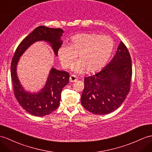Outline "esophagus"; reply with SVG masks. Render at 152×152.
<instances>
[{
    "instance_id": "1",
    "label": "esophagus",
    "mask_w": 152,
    "mask_h": 152,
    "mask_svg": "<svg viewBox=\"0 0 152 152\" xmlns=\"http://www.w3.org/2000/svg\"><path fill=\"white\" fill-rule=\"evenodd\" d=\"M69 80H70V82H76V81L77 80V77L75 75H71V76H70Z\"/></svg>"
}]
</instances>
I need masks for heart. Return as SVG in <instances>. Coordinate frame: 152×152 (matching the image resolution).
I'll use <instances>...</instances> for the list:
<instances>
[{
    "mask_svg": "<svg viewBox=\"0 0 152 152\" xmlns=\"http://www.w3.org/2000/svg\"><path fill=\"white\" fill-rule=\"evenodd\" d=\"M115 43L109 36L85 33L74 36L67 45H63L58 52V58L63 68L71 67L77 74H93L103 69L114 50Z\"/></svg>",
    "mask_w": 152,
    "mask_h": 152,
    "instance_id": "1",
    "label": "heart"
}]
</instances>
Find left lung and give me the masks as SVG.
<instances>
[{
  "label": "left lung",
  "instance_id": "obj_1",
  "mask_svg": "<svg viewBox=\"0 0 152 152\" xmlns=\"http://www.w3.org/2000/svg\"><path fill=\"white\" fill-rule=\"evenodd\" d=\"M132 59L121 41L110 63L93 76L85 77L81 103L87 111L107 115L124 102L130 90Z\"/></svg>",
  "mask_w": 152,
  "mask_h": 152
}]
</instances>
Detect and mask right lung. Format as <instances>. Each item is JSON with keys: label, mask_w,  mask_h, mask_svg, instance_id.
Wrapping results in <instances>:
<instances>
[{"label": "right lung", "mask_w": 152, "mask_h": 152, "mask_svg": "<svg viewBox=\"0 0 152 152\" xmlns=\"http://www.w3.org/2000/svg\"><path fill=\"white\" fill-rule=\"evenodd\" d=\"M64 33L61 28L37 27L20 42L11 63V76L14 94L19 104L28 113L36 116L50 114L59 105L63 88L69 82V74L52 67L45 86L37 93L24 90L17 74V66L20 56L30 46L37 41H45L50 45L56 56L63 43L61 37Z\"/></svg>", "instance_id": "obj_1"}]
</instances>
